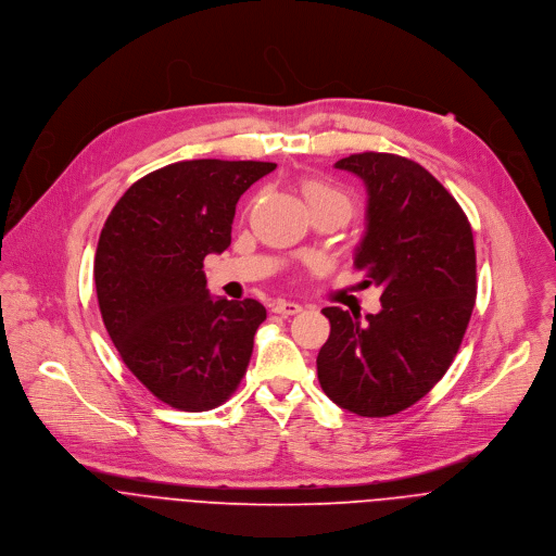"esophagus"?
Segmentation results:
<instances>
[{"mask_svg": "<svg viewBox=\"0 0 556 556\" xmlns=\"http://www.w3.org/2000/svg\"><path fill=\"white\" fill-rule=\"evenodd\" d=\"M271 311L278 313V315H282V317H289V315L300 313V311H302V304H298V302H287V300H276V302H271Z\"/></svg>", "mask_w": 556, "mask_h": 556, "instance_id": "esophagus-1", "label": "esophagus"}]
</instances>
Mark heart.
<instances>
[{
	"instance_id": "heart-1",
	"label": "heart",
	"mask_w": 556,
	"mask_h": 556,
	"mask_svg": "<svg viewBox=\"0 0 556 556\" xmlns=\"http://www.w3.org/2000/svg\"><path fill=\"white\" fill-rule=\"evenodd\" d=\"M302 192L306 197V203L311 212L315 210H336L346 220L353 214V197L346 188L330 184L324 179H306L302 184Z\"/></svg>"
}]
</instances>
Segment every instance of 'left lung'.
<instances>
[{
	"mask_svg": "<svg viewBox=\"0 0 556 556\" xmlns=\"http://www.w3.org/2000/svg\"><path fill=\"white\" fill-rule=\"evenodd\" d=\"M336 168L366 184V235L353 265L383 293L381 311L366 319L321 308L330 336L317 379L353 414L392 416L442 379L463 344L478 293L473 232L447 188L407 157L368 151Z\"/></svg>",
	"mask_w": 556,
	"mask_h": 556,
	"instance_id": "8db88e82",
	"label": "left lung"
}]
</instances>
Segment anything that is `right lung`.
<instances>
[{
  "instance_id": "add662e5",
  "label": "right lung",
  "mask_w": 556,
  "mask_h": 556,
  "mask_svg": "<svg viewBox=\"0 0 556 556\" xmlns=\"http://www.w3.org/2000/svg\"><path fill=\"white\" fill-rule=\"evenodd\" d=\"M271 162L188 160L138 179L98 239L93 280L111 342L160 401L184 412L226 403L239 388L261 302L212 298L203 258L232 241L237 201Z\"/></svg>"
}]
</instances>
